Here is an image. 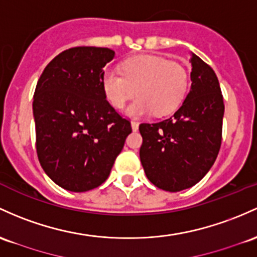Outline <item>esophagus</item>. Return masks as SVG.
<instances>
[{"label": "esophagus", "mask_w": 257, "mask_h": 257, "mask_svg": "<svg viewBox=\"0 0 257 257\" xmlns=\"http://www.w3.org/2000/svg\"><path fill=\"white\" fill-rule=\"evenodd\" d=\"M132 129H133V132H137L138 128H139V123L135 122V120H132Z\"/></svg>", "instance_id": "34e87169"}]
</instances>
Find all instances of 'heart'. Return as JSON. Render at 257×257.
Wrapping results in <instances>:
<instances>
[{"mask_svg": "<svg viewBox=\"0 0 257 257\" xmlns=\"http://www.w3.org/2000/svg\"><path fill=\"white\" fill-rule=\"evenodd\" d=\"M189 84L188 70L178 62L160 56H142L124 62L122 74L106 70L102 87L107 100L120 108L137 92L138 97L125 109L131 117H144L155 112L170 113L182 102Z\"/></svg>", "mask_w": 257, "mask_h": 257, "instance_id": "obj_1", "label": "heart"}]
</instances>
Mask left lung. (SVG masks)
Listing matches in <instances>:
<instances>
[{"mask_svg":"<svg viewBox=\"0 0 257 257\" xmlns=\"http://www.w3.org/2000/svg\"><path fill=\"white\" fill-rule=\"evenodd\" d=\"M190 91L171 118L139 125L146 177L166 191L191 188L206 176L222 140L223 96L216 73L190 52Z\"/></svg>","mask_w":257,"mask_h":257,"instance_id":"obj_1","label":"left lung"}]
</instances>
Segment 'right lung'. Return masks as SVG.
I'll return each mask as SVG.
<instances>
[{"mask_svg": "<svg viewBox=\"0 0 257 257\" xmlns=\"http://www.w3.org/2000/svg\"><path fill=\"white\" fill-rule=\"evenodd\" d=\"M113 58L107 47H73L56 56L36 84V152L45 173L66 190L102 184L132 133L102 87L103 68Z\"/></svg>", "mask_w": 257, "mask_h": 257, "instance_id": "right-lung-1", "label": "right lung"}]
</instances>
